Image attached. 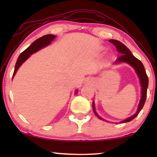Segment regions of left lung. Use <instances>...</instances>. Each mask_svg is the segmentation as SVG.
I'll return each instance as SVG.
<instances>
[{
  "mask_svg": "<svg viewBox=\"0 0 157 157\" xmlns=\"http://www.w3.org/2000/svg\"><path fill=\"white\" fill-rule=\"evenodd\" d=\"M109 41L114 45L116 48L117 49V51L121 53V55L117 58V61H117V63L118 62H126V63H128V64H130L132 67H134L139 77V79H140V81H141V87H142L141 88V98L140 103H139V105L138 107V110H137L136 113H135L134 115H133L132 117L128 118V119H126L125 120H124L123 121H121V123H125V122L131 121L132 120L134 119L135 117H136L139 113V112L141 111V109H142L144 105L145 104L146 98H147V88H148V84H149V78H148V76L147 75V73H146L145 68L144 67L143 63H141V61H139L138 59H136L134 56H133L132 52L129 51V49H128L125 45L117 40L112 39V40H109ZM92 106H93V111L96 117H97L98 119L104 120L97 114V113H96L94 101H93V104H92Z\"/></svg>",
  "mask_w": 157,
  "mask_h": 157,
  "instance_id": "obj_1",
  "label": "left lung"
}]
</instances>
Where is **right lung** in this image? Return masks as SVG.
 Segmentation results:
<instances>
[{
  "instance_id": "add662e5",
  "label": "right lung",
  "mask_w": 157,
  "mask_h": 157,
  "mask_svg": "<svg viewBox=\"0 0 157 157\" xmlns=\"http://www.w3.org/2000/svg\"><path fill=\"white\" fill-rule=\"evenodd\" d=\"M56 38L54 35H51V34H48V35H45L42 37L38 38L37 40H36L31 46L25 49L24 51H23L21 53V55L19 56L17 60L16 66H15V69L13 74V77L14 76V75L16 74L17 71H18V68L20 67L23 62L26 60L30 56V55L33 54V53L36 52L38 50H40L41 48L46 46L47 45H48L52 40Z\"/></svg>"
}]
</instances>
